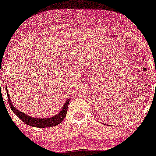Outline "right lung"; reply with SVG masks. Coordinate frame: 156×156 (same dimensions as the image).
Wrapping results in <instances>:
<instances>
[{
    "label": "right lung",
    "instance_id": "add662e5",
    "mask_svg": "<svg viewBox=\"0 0 156 156\" xmlns=\"http://www.w3.org/2000/svg\"><path fill=\"white\" fill-rule=\"evenodd\" d=\"M6 94H7L8 97V102L10 105V108H11L13 112H14V113L23 122H24L25 124H27L29 126H31V127H35L39 128L54 127V126H56L60 123V122L64 120L66 114H67L68 104L69 100H70L69 98H68V100L66 101L64 106H63L62 110L59 112V113L51 117L40 119L31 117V116L26 115L25 113H23V112L19 111L18 108H16L14 107V105H13L12 102L11 101V99H10L7 88H6Z\"/></svg>",
    "mask_w": 156,
    "mask_h": 156
}]
</instances>
